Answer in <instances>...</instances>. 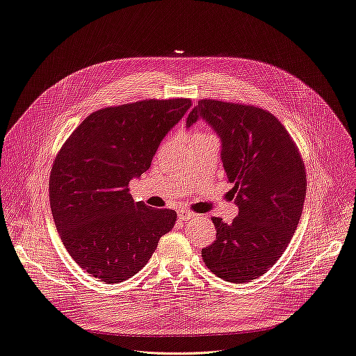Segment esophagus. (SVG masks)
I'll return each instance as SVG.
<instances>
[{
	"mask_svg": "<svg viewBox=\"0 0 356 356\" xmlns=\"http://www.w3.org/2000/svg\"><path fill=\"white\" fill-rule=\"evenodd\" d=\"M178 217H179V220H182V222H187V220L197 217V214H194L188 210H181V211H178Z\"/></svg>",
	"mask_w": 356,
	"mask_h": 356,
	"instance_id": "34e87169",
	"label": "esophagus"
}]
</instances>
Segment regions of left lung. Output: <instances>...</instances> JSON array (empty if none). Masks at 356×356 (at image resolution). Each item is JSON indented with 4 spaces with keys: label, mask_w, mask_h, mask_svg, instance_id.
Wrapping results in <instances>:
<instances>
[{
    "label": "left lung",
    "mask_w": 356,
    "mask_h": 356,
    "mask_svg": "<svg viewBox=\"0 0 356 356\" xmlns=\"http://www.w3.org/2000/svg\"><path fill=\"white\" fill-rule=\"evenodd\" d=\"M206 120L222 142V162L239 214L213 217L216 241L201 249L206 266L229 282L257 280L289 246L307 191L306 169L278 118L253 106L200 99L187 127Z\"/></svg>",
    "instance_id": "8db88e82"
}]
</instances>
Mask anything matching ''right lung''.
<instances>
[{
    "instance_id": "obj_1",
    "label": "right lung",
    "mask_w": 356,
    "mask_h": 356,
    "mask_svg": "<svg viewBox=\"0 0 356 356\" xmlns=\"http://www.w3.org/2000/svg\"><path fill=\"white\" fill-rule=\"evenodd\" d=\"M190 107V98H174L101 108L59 150L49 179L58 233L72 259L106 284L138 274L177 222L174 210L134 201L129 182L147 171Z\"/></svg>"
}]
</instances>
